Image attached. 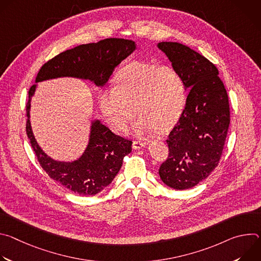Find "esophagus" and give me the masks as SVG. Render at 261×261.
I'll return each mask as SVG.
<instances>
[{
  "label": "esophagus",
  "instance_id": "1",
  "mask_svg": "<svg viewBox=\"0 0 261 261\" xmlns=\"http://www.w3.org/2000/svg\"><path fill=\"white\" fill-rule=\"evenodd\" d=\"M147 145V142L146 141H139V140H136V141H133V148L134 150H140V148L144 147Z\"/></svg>",
  "mask_w": 261,
  "mask_h": 261
}]
</instances>
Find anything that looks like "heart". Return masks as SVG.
<instances>
[{"label":"heart","mask_w":261,"mask_h":261,"mask_svg":"<svg viewBox=\"0 0 261 261\" xmlns=\"http://www.w3.org/2000/svg\"><path fill=\"white\" fill-rule=\"evenodd\" d=\"M102 113L116 131L124 133L136 113L134 125L139 135L171 128L179 118L186 101L185 83L171 66L132 62L117 74L115 87L98 96ZM135 108L133 109V107Z\"/></svg>","instance_id":"heart-1"}]
</instances>
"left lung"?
<instances>
[{
	"mask_svg": "<svg viewBox=\"0 0 261 261\" xmlns=\"http://www.w3.org/2000/svg\"><path fill=\"white\" fill-rule=\"evenodd\" d=\"M171 65L190 90L178 122L166 140L168 158L159 175L168 187L190 189L216 168L230 123L228 96L219 71L206 58L177 42H160Z\"/></svg>",
	"mask_w": 261,
	"mask_h": 261,
	"instance_id": "8db88e82",
	"label": "left lung"
}]
</instances>
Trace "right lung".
I'll return each mask as SVG.
<instances>
[{
  "label": "right lung",
  "instance_id": "add662e5",
  "mask_svg": "<svg viewBox=\"0 0 261 261\" xmlns=\"http://www.w3.org/2000/svg\"><path fill=\"white\" fill-rule=\"evenodd\" d=\"M136 49L132 40L108 38L97 43L82 44L61 53L45 63L37 74L36 84L61 77L89 81L103 88L122 61ZM38 85L29 91L27 103V135L42 168L57 182L72 192L93 196L114 180L123 158L132 151V141L111 132L102 122H91L88 145L73 161H58L49 157L37 142L30 121L31 101Z\"/></svg>",
  "mask_w": 261,
  "mask_h": 261
}]
</instances>
